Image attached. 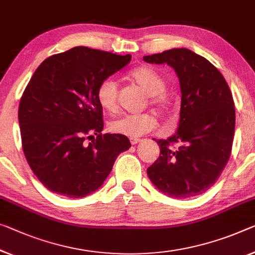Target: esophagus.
<instances>
[{
  "label": "esophagus",
  "instance_id": "obj_1",
  "mask_svg": "<svg viewBox=\"0 0 255 255\" xmlns=\"http://www.w3.org/2000/svg\"><path fill=\"white\" fill-rule=\"evenodd\" d=\"M140 139H138V138H130V142H131V144H136L138 142H140Z\"/></svg>",
  "mask_w": 255,
  "mask_h": 255
}]
</instances>
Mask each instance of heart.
<instances>
[{
	"label": "heart",
	"instance_id": "obj_1",
	"mask_svg": "<svg viewBox=\"0 0 255 255\" xmlns=\"http://www.w3.org/2000/svg\"><path fill=\"white\" fill-rule=\"evenodd\" d=\"M128 78L143 90L149 96V103L155 108H166L167 97L165 81L159 74L147 66L133 68L128 73ZM97 100L105 111L115 113L119 108V87L111 77L100 82L97 89ZM156 127V119L150 113L127 114L109 123V130L115 134L125 136H141L150 132Z\"/></svg>",
	"mask_w": 255,
	"mask_h": 255
}]
</instances>
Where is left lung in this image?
Segmentation results:
<instances>
[{
  "label": "left lung",
  "mask_w": 255,
  "mask_h": 255,
  "mask_svg": "<svg viewBox=\"0 0 255 255\" xmlns=\"http://www.w3.org/2000/svg\"><path fill=\"white\" fill-rule=\"evenodd\" d=\"M143 60L173 68L181 89L178 130L166 140L154 139L160 154L147 168L148 177L173 198L205 193L232 154L236 115L228 84L209 60L185 48L144 56ZM175 142L180 146L173 150Z\"/></svg>",
  "instance_id": "1"
}]
</instances>
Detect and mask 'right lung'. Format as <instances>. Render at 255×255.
Here are the masks:
<instances>
[{"label":"right lung","mask_w":255,"mask_h":255,"mask_svg":"<svg viewBox=\"0 0 255 255\" xmlns=\"http://www.w3.org/2000/svg\"><path fill=\"white\" fill-rule=\"evenodd\" d=\"M130 54L75 46L42 62L19 104L22 150L42 185L52 193L81 198L100 188L121 152L125 135L103 134L100 82L125 67ZM95 134L97 138L87 144Z\"/></svg>","instance_id":"add662e5"}]
</instances>
